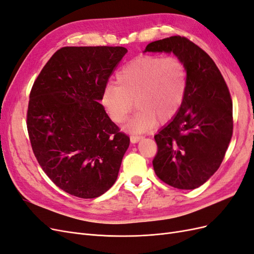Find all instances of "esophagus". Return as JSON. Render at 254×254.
Masks as SVG:
<instances>
[{
  "label": "esophagus",
  "mask_w": 254,
  "mask_h": 254,
  "mask_svg": "<svg viewBox=\"0 0 254 254\" xmlns=\"http://www.w3.org/2000/svg\"><path fill=\"white\" fill-rule=\"evenodd\" d=\"M141 139H143V136H142V135L132 134L131 136H130V141H131V143H136V142H139Z\"/></svg>",
  "instance_id": "esophagus-1"
}]
</instances>
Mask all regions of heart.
Here are the masks:
<instances>
[{
  "label": "heart",
  "mask_w": 254,
  "mask_h": 254,
  "mask_svg": "<svg viewBox=\"0 0 254 254\" xmlns=\"http://www.w3.org/2000/svg\"><path fill=\"white\" fill-rule=\"evenodd\" d=\"M117 84L108 83L102 104L111 120L124 123L133 108H139L128 122L134 133L147 131L157 120L166 122L178 113L188 89V67L178 57L143 55L129 61L117 73Z\"/></svg>",
  "instance_id": "b5f03b06"
}]
</instances>
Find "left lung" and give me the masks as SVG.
Wrapping results in <instances>:
<instances>
[{
	"label": "left lung",
	"instance_id": "left-lung-1",
	"mask_svg": "<svg viewBox=\"0 0 254 254\" xmlns=\"http://www.w3.org/2000/svg\"><path fill=\"white\" fill-rule=\"evenodd\" d=\"M145 52L174 53L188 67L180 110L155 135L153 170L168 186L194 190L216 172L233 133V107L227 83L207 54L186 37L153 41Z\"/></svg>",
	"mask_w": 254,
	"mask_h": 254
}]
</instances>
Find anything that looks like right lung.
<instances>
[{
    "mask_svg": "<svg viewBox=\"0 0 254 254\" xmlns=\"http://www.w3.org/2000/svg\"><path fill=\"white\" fill-rule=\"evenodd\" d=\"M126 53L123 47L61 48L30 90L26 125L34 155L70 195L96 198L118 178L130 139L99 101Z\"/></svg>",
    "mask_w": 254,
    "mask_h": 254,
    "instance_id": "add662e5",
    "label": "right lung"
}]
</instances>
